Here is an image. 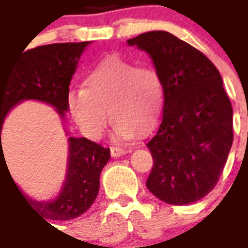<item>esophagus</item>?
Returning a JSON list of instances; mask_svg holds the SVG:
<instances>
[{
	"mask_svg": "<svg viewBox=\"0 0 248 248\" xmlns=\"http://www.w3.org/2000/svg\"><path fill=\"white\" fill-rule=\"evenodd\" d=\"M130 150L127 149H124V148H117V146H112L110 148V155L112 156H121L124 155V154H127Z\"/></svg>",
	"mask_w": 248,
	"mask_h": 248,
	"instance_id": "obj_1",
	"label": "esophagus"
}]
</instances>
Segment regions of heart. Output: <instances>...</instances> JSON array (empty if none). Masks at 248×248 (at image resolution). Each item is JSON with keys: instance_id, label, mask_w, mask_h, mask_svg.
<instances>
[{"instance_id": "b5f03b06", "label": "heart", "mask_w": 248, "mask_h": 248, "mask_svg": "<svg viewBox=\"0 0 248 248\" xmlns=\"http://www.w3.org/2000/svg\"><path fill=\"white\" fill-rule=\"evenodd\" d=\"M163 100V82L155 68L109 56L86 74L84 89L70 92L67 107L88 138H102L110 116L114 138L124 141L155 127Z\"/></svg>"}]
</instances>
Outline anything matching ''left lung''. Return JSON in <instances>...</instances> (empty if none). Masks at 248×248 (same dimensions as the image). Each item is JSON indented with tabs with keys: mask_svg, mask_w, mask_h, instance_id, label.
<instances>
[{
	"mask_svg": "<svg viewBox=\"0 0 248 248\" xmlns=\"http://www.w3.org/2000/svg\"><path fill=\"white\" fill-rule=\"evenodd\" d=\"M148 52L163 82V117L146 144L153 168L146 187L159 200L187 205L218 183L233 142V109L218 68L167 31L128 39Z\"/></svg>",
	"mask_w": 248,
	"mask_h": 248,
	"instance_id": "obj_1",
	"label": "left lung"
}]
</instances>
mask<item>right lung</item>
I'll use <instances>...</instances> for the list:
<instances>
[{
	"label": "right lung",
	"instance_id": "right-lung-1",
	"mask_svg": "<svg viewBox=\"0 0 248 248\" xmlns=\"http://www.w3.org/2000/svg\"><path fill=\"white\" fill-rule=\"evenodd\" d=\"M89 43H56L31 48L23 51L10 70L0 71V168L2 163L6 164L1 130L10 109L21 100L35 99L53 106L58 114L65 117L68 85L78 58ZM68 142L67 174L57 199L47 202L31 200L23 195L13 180L30 209L51 220H71L92 206L99 192L100 172L110 158L109 148L85 138H68Z\"/></svg>",
	"mask_w": 248,
	"mask_h": 248
}]
</instances>
